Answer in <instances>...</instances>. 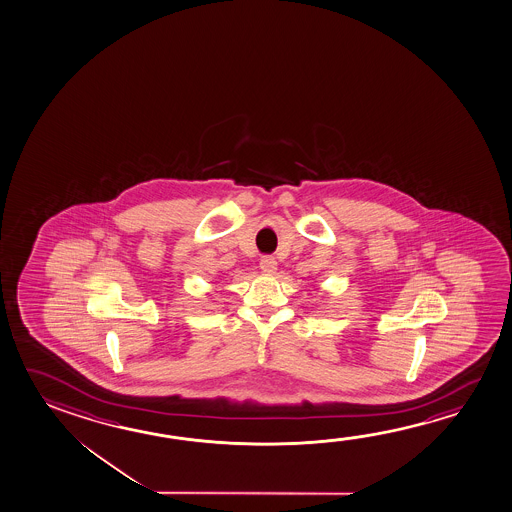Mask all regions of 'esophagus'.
Returning a JSON list of instances; mask_svg holds the SVG:
<instances>
[{
  "label": "esophagus",
  "mask_w": 512,
  "mask_h": 512,
  "mask_svg": "<svg viewBox=\"0 0 512 512\" xmlns=\"http://www.w3.org/2000/svg\"><path fill=\"white\" fill-rule=\"evenodd\" d=\"M260 269L265 272V274H274L276 269H278V261L274 256H263L260 260Z\"/></svg>",
  "instance_id": "1"
}]
</instances>
